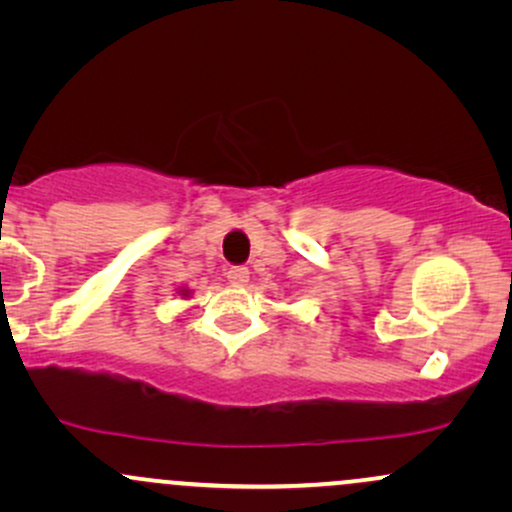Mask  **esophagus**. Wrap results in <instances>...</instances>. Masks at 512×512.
I'll return each instance as SVG.
<instances>
[{
	"mask_svg": "<svg viewBox=\"0 0 512 512\" xmlns=\"http://www.w3.org/2000/svg\"><path fill=\"white\" fill-rule=\"evenodd\" d=\"M226 276H228V281H231L233 286H243V284H248L250 269L243 267V264H236V267H228Z\"/></svg>",
	"mask_w": 512,
	"mask_h": 512,
	"instance_id": "obj_1",
	"label": "esophagus"
}]
</instances>
